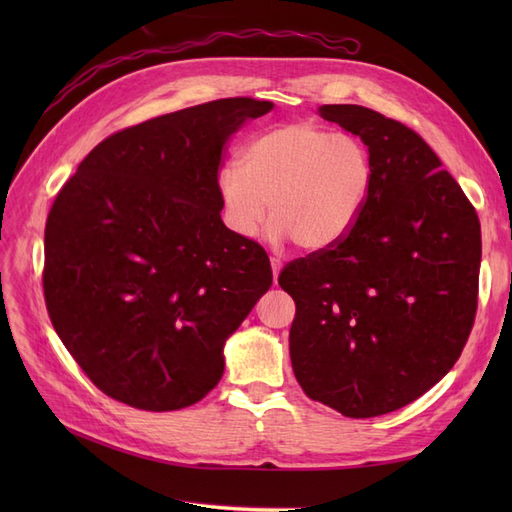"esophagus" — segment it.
I'll use <instances>...</instances> for the list:
<instances>
[{
  "label": "esophagus",
  "mask_w": 512,
  "mask_h": 512,
  "mask_svg": "<svg viewBox=\"0 0 512 512\" xmlns=\"http://www.w3.org/2000/svg\"><path fill=\"white\" fill-rule=\"evenodd\" d=\"M271 271H273V282H277V275H280V271H282L280 258H271Z\"/></svg>",
  "instance_id": "1"
}]
</instances>
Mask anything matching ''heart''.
Masks as SVG:
<instances>
[{"label": "heart", "instance_id": "heart-1", "mask_svg": "<svg viewBox=\"0 0 512 512\" xmlns=\"http://www.w3.org/2000/svg\"><path fill=\"white\" fill-rule=\"evenodd\" d=\"M374 188V160L350 134L314 121H290L258 134L243 164L226 162L215 177L222 220L241 239L273 220L269 237L320 252L350 235Z\"/></svg>", "mask_w": 512, "mask_h": 512}]
</instances>
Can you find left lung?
<instances>
[{"instance_id":"left-lung-1","label":"left lung","mask_w":512,"mask_h":512,"mask_svg":"<svg viewBox=\"0 0 512 512\" xmlns=\"http://www.w3.org/2000/svg\"><path fill=\"white\" fill-rule=\"evenodd\" d=\"M322 119L361 136L374 188L346 239L277 277L294 299L290 361L305 395L350 418L408 406L457 363L478 305V215L431 147L359 104Z\"/></svg>"}]
</instances>
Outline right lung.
I'll return each mask as SVG.
<instances>
[{
  "instance_id": "add662e5",
  "label": "right lung",
  "mask_w": 512,
  "mask_h": 512,
  "mask_svg": "<svg viewBox=\"0 0 512 512\" xmlns=\"http://www.w3.org/2000/svg\"><path fill=\"white\" fill-rule=\"evenodd\" d=\"M271 102L226 98L115 132L59 190L44 228V301L102 393L168 412L224 374V344L273 282L269 258L224 226L222 149Z\"/></svg>"
}]
</instances>
